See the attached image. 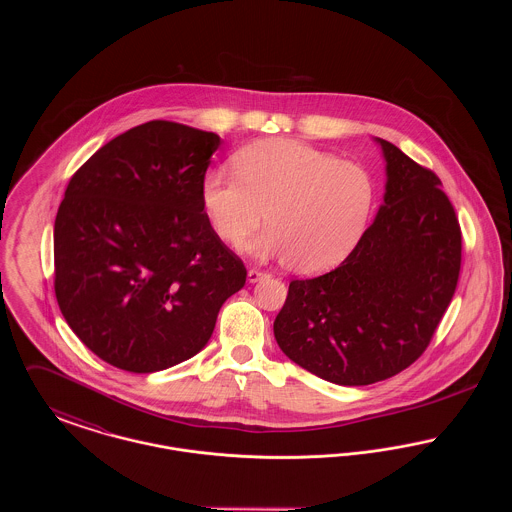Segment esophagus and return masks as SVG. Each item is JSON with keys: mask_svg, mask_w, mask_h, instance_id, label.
I'll return each mask as SVG.
<instances>
[{"mask_svg": "<svg viewBox=\"0 0 512 512\" xmlns=\"http://www.w3.org/2000/svg\"><path fill=\"white\" fill-rule=\"evenodd\" d=\"M268 274L265 270H259V268H249L247 270V280L253 284V282H259V280H263V278H267Z\"/></svg>", "mask_w": 512, "mask_h": 512, "instance_id": "34e87169", "label": "esophagus"}]
</instances>
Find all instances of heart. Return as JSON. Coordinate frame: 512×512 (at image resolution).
Listing matches in <instances>:
<instances>
[{"label": "heart", "mask_w": 512, "mask_h": 512, "mask_svg": "<svg viewBox=\"0 0 512 512\" xmlns=\"http://www.w3.org/2000/svg\"><path fill=\"white\" fill-rule=\"evenodd\" d=\"M234 171L213 172L203 184V209L220 240L255 245L278 255L297 274H318L341 263L361 240L374 207L370 172L353 161L295 140L272 138L244 147Z\"/></svg>", "instance_id": "b5f03b06"}]
</instances>
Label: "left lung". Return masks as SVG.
Here are the masks:
<instances>
[{
    "label": "left lung",
    "mask_w": 512,
    "mask_h": 512,
    "mask_svg": "<svg viewBox=\"0 0 512 512\" xmlns=\"http://www.w3.org/2000/svg\"><path fill=\"white\" fill-rule=\"evenodd\" d=\"M386 195L341 265L292 280L274 338L293 363L340 386L399 374L426 351L459 282L463 236L438 174L386 140Z\"/></svg>",
    "instance_id": "left-lung-1"
}]
</instances>
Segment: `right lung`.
Wrapping results in <instances>:
<instances>
[{
    "label": "right lung",
    "instance_id": "right-lung-1",
    "mask_svg": "<svg viewBox=\"0 0 512 512\" xmlns=\"http://www.w3.org/2000/svg\"><path fill=\"white\" fill-rule=\"evenodd\" d=\"M215 132L149 121L74 172L53 228L55 297L101 361L147 374L211 338L222 303L244 288L242 259L203 211Z\"/></svg>",
    "mask_w": 512,
    "mask_h": 512
}]
</instances>
